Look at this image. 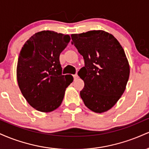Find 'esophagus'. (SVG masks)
<instances>
[{"mask_svg":"<svg viewBox=\"0 0 149 149\" xmlns=\"http://www.w3.org/2000/svg\"><path fill=\"white\" fill-rule=\"evenodd\" d=\"M73 78H74V80L78 79V74H75V75H73Z\"/></svg>","mask_w":149,"mask_h":149,"instance_id":"34e87169","label":"esophagus"}]
</instances>
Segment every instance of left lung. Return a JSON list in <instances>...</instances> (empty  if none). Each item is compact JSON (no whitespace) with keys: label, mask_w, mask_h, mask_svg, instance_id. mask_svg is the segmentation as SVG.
Listing matches in <instances>:
<instances>
[{"label":"left lung","mask_w":149,"mask_h":149,"mask_svg":"<svg viewBox=\"0 0 149 149\" xmlns=\"http://www.w3.org/2000/svg\"><path fill=\"white\" fill-rule=\"evenodd\" d=\"M71 36L85 60V66L78 73L85 83L80 97L92 111H107L122 96L129 79L130 65L124 49L112 34L102 30Z\"/></svg>","instance_id":"8db88e82"}]
</instances>
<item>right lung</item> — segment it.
I'll return each instance as SVG.
<instances>
[{
  "mask_svg": "<svg viewBox=\"0 0 149 149\" xmlns=\"http://www.w3.org/2000/svg\"><path fill=\"white\" fill-rule=\"evenodd\" d=\"M70 36L52 31L33 34L20 51L17 66L19 88L29 104L37 111L48 113L61 105L71 75L61 74L60 53Z\"/></svg>",
  "mask_w": 149,
  "mask_h": 149,
  "instance_id": "obj_1",
  "label": "right lung"
}]
</instances>
